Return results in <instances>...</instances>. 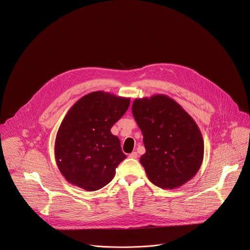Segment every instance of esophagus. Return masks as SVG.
<instances>
[{
    "mask_svg": "<svg viewBox=\"0 0 250 250\" xmlns=\"http://www.w3.org/2000/svg\"><path fill=\"white\" fill-rule=\"evenodd\" d=\"M130 158H133V159H135V158H137V156H138V154H137V152H131L129 155H128Z\"/></svg>",
    "mask_w": 250,
    "mask_h": 250,
    "instance_id": "34e87169",
    "label": "esophagus"
}]
</instances>
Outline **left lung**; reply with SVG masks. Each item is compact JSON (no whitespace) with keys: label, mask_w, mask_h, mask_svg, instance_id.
Segmentation results:
<instances>
[{"label":"left lung","mask_w":250,"mask_h":250,"mask_svg":"<svg viewBox=\"0 0 250 250\" xmlns=\"http://www.w3.org/2000/svg\"><path fill=\"white\" fill-rule=\"evenodd\" d=\"M131 110L146 146L139 161L150 182L171 190L191 180L204 158L203 136L193 118L161 94L135 99Z\"/></svg>","instance_id":"obj_1"}]
</instances>
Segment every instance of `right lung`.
<instances>
[{
    "mask_svg": "<svg viewBox=\"0 0 250 250\" xmlns=\"http://www.w3.org/2000/svg\"><path fill=\"white\" fill-rule=\"evenodd\" d=\"M130 99L96 91L78 100L63 119L55 138L59 171L72 185L97 191L109 184L126 158L112 126L125 115Z\"/></svg>",
    "mask_w": 250,
    "mask_h": 250,
    "instance_id": "1",
    "label": "right lung"
}]
</instances>
